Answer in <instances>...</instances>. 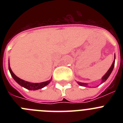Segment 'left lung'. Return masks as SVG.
<instances>
[{"instance_id": "1", "label": "left lung", "mask_w": 123, "mask_h": 123, "mask_svg": "<svg viewBox=\"0 0 123 123\" xmlns=\"http://www.w3.org/2000/svg\"><path fill=\"white\" fill-rule=\"evenodd\" d=\"M115 57H114V60H113V62L112 65L111 66L110 68H109V69L108 70V71L105 73V74L104 75V76L102 78V82H101V84L104 83L105 81H106V80L108 78V77L110 76V74L112 72L113 69L114 67H115ZM77 83L79 84V86H84V87H86L87 86L88 84L87 83H83V82H77Z\"/></svg>"}]
</instances>
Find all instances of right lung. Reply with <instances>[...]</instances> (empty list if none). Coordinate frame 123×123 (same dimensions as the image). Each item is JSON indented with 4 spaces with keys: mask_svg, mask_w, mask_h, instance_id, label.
Segmentation results:
<instances>
[{
    "mask_svg": "<svg viewBox=\"0 0 123 123\" xmlns=\"http://www.w3.org/2000/svg\"><path fill=\"white\" fill-rule=\"evenodd\" d=\"M8 69H9L10 73L12 78H13L14 80H15L19 85L23 87L26 88L27 89L30 90V91H36V90L42 89V88L46 86L47 85H48L49 84L50 82V81H52V78H51L50 80L45 81V82H40V83H33V82H28V81H25V80H23V79H20V78H19L18 77H17V76L13 73V72L12 69H11L10 67L9 60H8Z\"/></svg>",
    "mask_w": 123,
    "mask_h": 123,
    "instance_id": "add662e5",
    "label": "right lung"
}]
</instances>
